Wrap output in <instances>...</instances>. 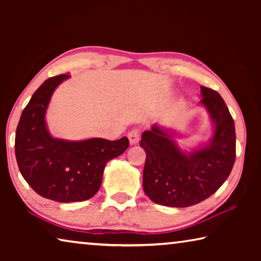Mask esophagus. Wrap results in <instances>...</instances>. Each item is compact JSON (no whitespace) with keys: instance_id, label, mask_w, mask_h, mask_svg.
<instances>
[{"instance_id":"1","label":"esophagus","mask_w":261,"mask_h":261,"mask_svg":"<svg viewBox=\"0 0 261 261\" xmlns=\"http://www.w3.org/2000/svg\"><path fill=\"white\" fill-rule=\"evenodd\" d=\"M139 137H140V131L139 130H132L127 134V138H129V141L131 145H136L139 141Z\"/></svg>"}]
</instances>
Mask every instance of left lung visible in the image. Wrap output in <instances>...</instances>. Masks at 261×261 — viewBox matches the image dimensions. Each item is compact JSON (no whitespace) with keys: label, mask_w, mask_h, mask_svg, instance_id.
Masks as SVG:
<instances>
[{"label":"left lung","mask_w":261,"mask_h":261,"mask_svg":"<svg viewBox=\"0 0 261 261\" xmlns=\"http://www.w3.org/2000/svg\"><path fill=\"white\" fill-rule=\"evenodd\" d=\"M201 100L210 115L213 136L189 152L180 148L175 131L152 125L141 134L146 152L143 173L144 192L153 202L189 207L207 199L222 185L235 163V123L226 102L216 91L200 86Z\"/></svg>","instance_id":"8db88e82"}]
</instances>
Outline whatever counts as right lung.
Listing matches in <instances>:
<instances>
[{
	"label": "right lung",
	"instance_id": "add662e5",
	"mask_svg": "<svg viewBox=\"0 0 261 261\" xmlns=\"http://www.w3.org/2000/svg\"><path fill=\"white\" fill-rule=\"evenodd\" d=\"M69 74L48 78L34 92L16 130L15 152L20 174L35 192L59 202L87 200L99 191L107 162L129 147V139L65 140L48 131L51 95Z\"/></svg>",
	"mask_w": 261,
	"mask_h": 261
}]
</instances>
